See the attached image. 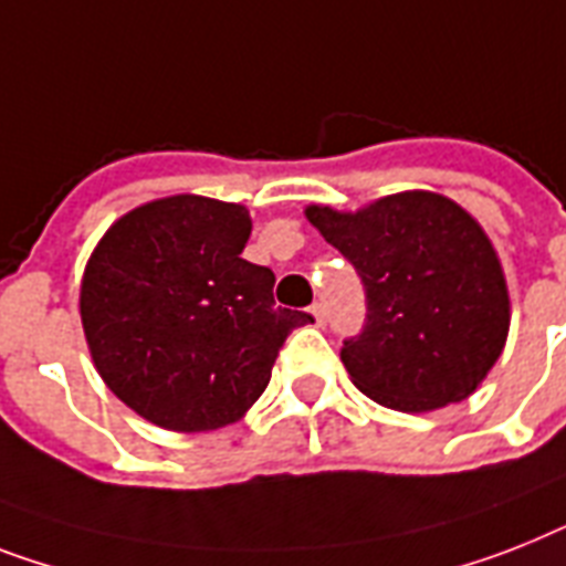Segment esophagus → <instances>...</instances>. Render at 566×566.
I'll list each match as a JSON object with an SVG mask.
<instances>
[{
	"mask_svg": "<svg viewBox=\"0 0 566 566\" xmlns=\"http://www.w3.org/2000/svg\"><path fill=\"white\" fill-rule=\"evenodd\" d=\"M311 316H314L316 325H325V307L316 302V305H311Z\"/></svg>",
	"mask_w": 566,
	"mask_h": 566,
	"instance_id": "1",
	"label": "esophagus"
}]
</instances>
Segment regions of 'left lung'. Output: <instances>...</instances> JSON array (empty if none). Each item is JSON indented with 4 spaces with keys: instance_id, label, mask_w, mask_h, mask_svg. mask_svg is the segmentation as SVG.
I'll return each mask as SVG.
<instances>
[{
    "instance_id": "obj_1",
    "label": "left lung",
    "mask_w": 566,
    "mask_h": 566,
    "mask_svg": "<svg viewBox=\"0 0 566 566\" xmlns=\"http://www.w3.org/2000/svg\"><path fill=\"white\" fill-rule=\"evenodd\" d=\"M307 220L357 270L366 319L343 339L355 387L418 412L474 392L509 334V293L489 238L430 191L384 197L357 214L311 206Z\"/></svg>"
}]
</instances>
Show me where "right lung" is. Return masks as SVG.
I'll return each instance as SVG.
<instances>
[{"label": "right lung", "instance_id": "add662e5", "mask_svg": "<svg viewBox=\"0 0 566 566\" xmlns=\"http://www.w3.org/2000/svg\"><path fill=\"white\" fill-rule=\"evenodd\" d=\"M243 206L179 195L124 214L92 252L81 319L101 378L130 410L179 433L232 424L268 389L293 328L270 268L241 259Z\"/></svg>", "mask_w": 566, "mask_h": 566}]
</instances>
